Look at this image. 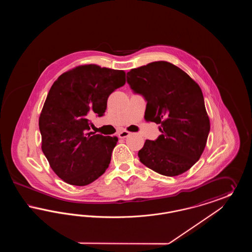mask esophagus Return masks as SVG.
Wrapping results in <instances>:
<instances>
[{
  "label": "esophagus",
  "mask_w": 252,
  "mask_h": 252,
  "mask_svg": "<svg viewBox=\"0 0 252 252\" xmlns=\"http://www.w3.org/2000/svg\"><path fill=\"white\" fill-rule=\"evenodd\" d=\"M129 135H130V132H128L127 130H123V131H120L118 133V136H119V138H121V139L126 138Z\"/></svg>",
  "instance_id": "esophagus-1"
}]
</instances>
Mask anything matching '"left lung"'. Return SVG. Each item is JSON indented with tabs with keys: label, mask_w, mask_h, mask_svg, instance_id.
<instances>
[{
	"label": "left lung",
	"mask_w": 252,
	"mask_h": 252,
	"mask_svg": "<svg viewBox=\"0 0 252 252\" xmlns=\"http://www.w3.org/2000/svg\"><path fill=\"white\" fill-rule=\"evenodd\" d=\"M127 83L147 101L144 119L158 124L161 132L156 141H145L140 161L167 177L188 171L202 155L210 132L200 87L167 61L131 69Z\"/></svg>",
	"instance_id": "8db88e82"
}]
</instances>
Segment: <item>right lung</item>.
<instances>
[{
  "label": "right lung",
  "mask_w": 252,
  "mask_h": 252,
  "mask_svg": "<svg viewBox=\"0 0 252 252\" xmlns=\"http://www.w3.org/2000/svg\"><path fill=\"white\" fill-rule=\"evenodd\" d=\"M126 84V72L80 65L52 85L38 119L41 149L61 180L85 186L108 169L116 136L89 132L91 116H102L109 94Z\"/></svg>",
  "instance_id": "add662e5"
}]
</instances>
